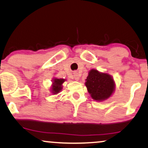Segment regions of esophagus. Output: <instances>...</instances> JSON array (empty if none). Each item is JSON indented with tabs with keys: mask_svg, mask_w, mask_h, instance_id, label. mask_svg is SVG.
<instances>
[{
	"mask_svg": "<svg viewBox=\"0 0 148 148\" xmlns=\"http://www.w3.org/2000/svg\"><path fill=\"white\" fill-rule=\"evenodd\" d=\"M74 80H76V81H78V80H79V76H78V74L76 72L74 73Z\"/></svg>",
	"mask_w": 148,
	"mask_h": 148,
	"instance_id": "esophagus-1",
	"label": "esophagus"
}]
</instances>
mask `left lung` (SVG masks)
Here are the masks:
<instances>
[{
	"instance_id": "left-lung-1",
	"label": "left lung",
	"mask_w": 148,
	"mask_h": 148,
	"mask_svg": "<svg viewBox=\"0 0 148 148\" xmlns=\"http://www.w3.org/2000/svg\"><path fill=\"white\" fill-rule=\"evenodd\" d=\"M85 86L90 97L97 101H105L110 98L115 90V82L112 76L95 69L88 72Z\"/></svg>"
}]
</instances>
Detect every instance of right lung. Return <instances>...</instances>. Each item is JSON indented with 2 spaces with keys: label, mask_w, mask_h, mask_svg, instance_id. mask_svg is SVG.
<instances>
[{
  "label": "right lung",
  "mask_w": 148,
  "mask_h": 148,
  "mask_svg": "<svg viewBox=\"0 0 148 148\" xmlns=\"http://www.w3.org/2000/svg\"><path fill=\"white\" fill-rule=\"evenodd\" d=\"M66 81V79L64 78H53L52 86L51 87V92L52 94L56 95L62 90L63 83Z\"/></svg>",
  "instance_id": "obj_1"
}]
</instances>
